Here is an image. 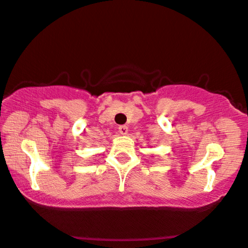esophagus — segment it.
<instances>
[{
    "instance_id": "obj_1",
    "label": "esophagus",
    "mask_w": 248,
    "mask_h": 248,
    "mask_svg": "<svg viewBox=\"0 0 248 248\" xmlns=\"http://www.w3.org/2000/svg\"><path fill=\"white\" fill-rule=\"evenodd\" d=\"M119 133L121 135H126L128 133V127L127 126H119Z\"/></svg>"
}]
</instances>
